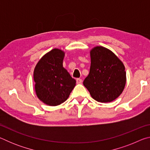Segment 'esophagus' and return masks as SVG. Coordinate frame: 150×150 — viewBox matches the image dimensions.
Here are the masks:
<instances>
[{
	"label": "esophagus",
	"mask_w": 150,
	"mask_h": 150,
	"mask_svg": "<svg viewBox=\"0 0 150 150\" xmlns=\"http://www.w3.org/2000/svg\"><path fill=\"white\" fill-rule=\"evenodd\" d=\"M76 81H77V84H81L83 82V80L81 79H77V80H76Z\"/></svg>",
	"instance_id": "esophagus-1"
}]
</instances>
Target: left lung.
Returning a JSON list of instances; mask_svg holds the SVG:
<instances>
[{
    "mask_svg": "<svg viewBox=\"0 0 150 150\" xmlns=\"http://www.w3.org/2000/svg\"><path fill=\"white\" fill-rule=\"evenodd\" d=\"M89 74L83 85L93 99L110 103L117 98L125 87L126 73L122 62L108 48L96 46L90 51Z\"/></svg>",
    "mask_w": 150,
    "mask_h": 150,
    "instance_id": "8db88e82",
    "label": "left lung"
}]
</instances>
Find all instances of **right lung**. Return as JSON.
<instances>
[{
    "instance_id": "add662e5",
    "label": "right lung",
    "mask_w": 150,
    "mask_h": 150,
    "mask_svg": "<svg viewBox=\"0 0 150 150\" xmlns=\"http://www.w3.org/2000/svg\"><path fill=\"white\" fill-rule=\"evenodd\" d=\"M65 52L54 48L42 56L34 70L37 97L48 106H57L69 98L76 81L63 67Z\"/></svg>"
}]
</instances>
